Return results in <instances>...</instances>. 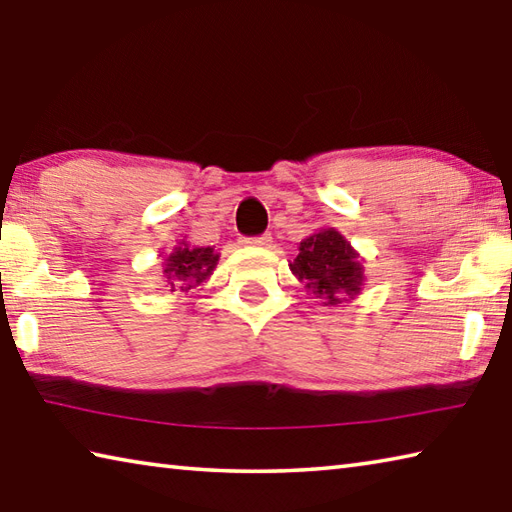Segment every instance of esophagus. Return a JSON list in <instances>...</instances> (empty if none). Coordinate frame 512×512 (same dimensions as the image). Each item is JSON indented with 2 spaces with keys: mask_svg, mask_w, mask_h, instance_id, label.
I'll use <instances>...</instances> for the list:
<instances>
[{
  "mask_svg": "<svg viewBox=\"0 0 512 512\" xmlns=\"http://www.w3.org/2000/svg\"><path fill=\"white\" fill-rule=\"evenodd\" d=\"M244 244L248 246H271V235H257V237H246Z\"/></svg>",
  "mask_w": 512,
  "mask_h": 512,
  "instance_id": "34e87169",
  "label": "esophagus"
}]
</instances>
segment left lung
<instances>
[{"label": "left lung", "mask_w": 512, "mask_h": 512, "mask_svg": "<svg viewBox=\"0 0 512 512\" xmlns=\"http://www.w3.org/2000/svg\"><path fill=\"white\" fill-rule=\"evenodd\" d=\"M291 271L313 293L324 297V304H338L345 295L360 291L362 266L353 248L338 230L327 228L318 235L306 237L300 244V255L291 264Z\"/></svg>", "instance_id": "left-lung-1"}]
</instances>
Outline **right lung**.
<instances>
[{"label": "right lung", "instance_id": "right-lung-1", "mask_svg": "<svg viewBox=\"0 0 512 512\" xmlns=\"http://www.w3.org/2000/svg\"><path fill=\"white\" fill-rule=\"evenodd\" d=\"M165 275L167 284L174 288H181V291H188V288L201 284L210 273L215 271L219 262V255L215 248H192L190 244H183L174 248V253L165 259Z\"/></svg>", "mask_w": 512, "mask_h": 512}]
</instances>
